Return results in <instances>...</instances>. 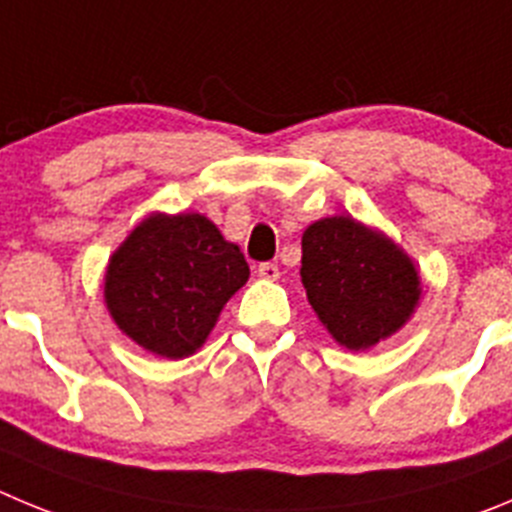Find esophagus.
<instances>
[{"label": "esophagus", "instance_id": "1", "mask_svg": "<svg viewBox=\"0 0 512 512\" xmlns=\"http://www.w3.org/2000/svg\"><path fill=\"white\" fill-rule=\"evenodd\" d=\"M257 275L265 280H278L280 278L278 262H260V265H257Z\"/></svg>", "mask_w": 512, "mask_h": 512}]
</instances>
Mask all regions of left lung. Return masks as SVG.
Returning a JSON list of instances; mask_svg holds the SVG:
<instances>
[{"instance_id": "obj_1", "label": "left lung", "mask_w": 512, "mask_h": 512, "mask_svg": "<svg viewBox=\"0 0 512 512\" xmlns=\"http://www.w3.org/2000/svg\"><path fill=\"white\" fill-rule=\"evenodd\" d=\"M301 283L321 324L347 349H370L400 329L421 288L403 250L352 216H331L303 232Z\"/></svg>"}]
</instances>
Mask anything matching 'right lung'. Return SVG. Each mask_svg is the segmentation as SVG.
Returning a JSON list of instances; mask_svg holds the SVG:
<instances>
[{
  "instance_id": "right-lung-1",
  "label": "right lung",
  "mask_w": 512,
  "mask_h": 512,
  "mask_svg": "<svg viewBox=\"0 0 512 512\" xmlns=\"http://www.w3.org/2000/svg\"><path fill=\"white\" fill-rule=\"evenodd\" d=\"M247 278L245 255L206 216L153 214L109 260L104 298L140 347L183 359L206 342Z\"/></svg>"
}]
</instances>
